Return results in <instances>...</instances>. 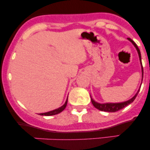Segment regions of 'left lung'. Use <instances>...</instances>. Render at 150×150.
<instances>
[{"mask_svg":"<svg viewBox=\"0 0 150 150\" xmlns=\"http://www.w3.org/2000/svg\"><path fill=\"white\" fill-rule=\"evenodd\" d=\"M128 39L129 41H130V42H131L132 44H133V45L135 46L136 49H137V53H138L139 58H140V63H141V65H142V79H143V67H142V62H141V54H140V49H139V48L137 47V44H136L131 39H130V38H128ZM139 91H140V89H139L138 92L136 93L135 95L134 96V97H132V99H130V100H128L127 101H125V102L116 103V104H115V103H114V104H112V103H106V104H99V103H97V102H96V101H94L92 99V98H91V101H92L93 106H94L96 108H97V109L100 110V111H108V112H116V111H119L120 109H122V108L125 107V106H128V105L131 104L132 101H133L135 99V98H136V97H137V94H138Z\"/></svg>","mask_w":150,"mask_h":150,"instance_id":"left-lung-1","label":"left lung"}]
</instances>
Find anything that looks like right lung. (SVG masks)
Listing matches in <instances>:
<instances>
[{
	"instance_id": "add662e5",
	"label": "right lung",
	"mask_w": 150,
	"mask_h": 150,
	"mask_svg": "<svg viewBox=\"0 0 150 150\" xmlns=\"http://www.w3.org/2000/svg\"><path fill=\"white\" fill-rule=\"evenodd\" d=\"M67 103H68V99H67L66 101H65V104L63 105V106H62L61 107L58 108H57V109L53 110V111H49V112H46V113H39V114H40L41 116H53V115L58 114V113H61V111H63V110L65 109V107H66V106H67Z\"/></svg>"
}]
</instances>
